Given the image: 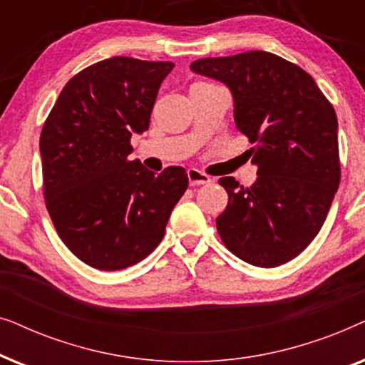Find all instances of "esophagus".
I'll use <instances>...</instances> for the list:
<instances>
[{
	"mask_svg": "<svg viewBox=\"0 0 365 365\" xmlns=\"http://www.w3.org/2000/svg\"><path fill=\"white\" fill-rule=\"evenodd\" d=\"M187 179L191 186H202V184H209L211 182V178L207 174H204L199 169H187Z\"/></svg>",
	"mask_w": 365,
	"mask_h": 365,
	"instance_id": "34e87169",
	"label": "esophagus"
}]
</instances>
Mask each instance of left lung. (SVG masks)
Masks as SVG:
<instances>
[{"instance_id":"obj_1","label":"left lung","mask_w":365,"mask_h":365,"mask_svg":"<svg viewBox=\"0 0 365 365\" xmlns=\"http://www.w3.org/2000/svg\"><path fill=\"white\" fill-rule=\"evenodd\" d=\"M191 69L231 89L236 126L254 144L256 182L219 179L229 194L219 236L252 266H281L317 236L341 182L336 111L311 74L277 54L202 58Z\"/></svg>"}]
</instances>
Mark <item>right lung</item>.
<instances>
[{
    "label": "right lung",
    "instance_id": "obj_1",
    "mask_svg": "<svg viewBox=\"0 0 365 365\" xmlns=\"http://www.w3.org/2000/svg\"><path fill=\"white\" fill-rule=\"evenodd\" d=\"M171 61L114 56L69 79L44 121L39 151L46 209L66 247L99 271L143 261L161 242L187 174L129 161Z\"/></svg>",
    "mask_w": 365,
    "mask_h": 365
}]
</instances>
